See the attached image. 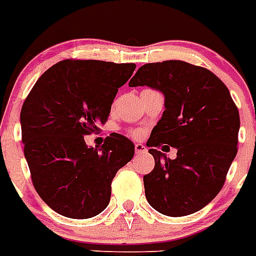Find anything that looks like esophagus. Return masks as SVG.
I'll return each mask as SVG.
<instances>
[{"instance_id":"1","label":"esophagus","mask_w":256,"mask_h":256,"mask_svg":"<svg viewBox=\"0 0 256 256\" xmlns=\"http://www.w3.org/2000/svg\"><path fill=\"white\" fill-rule=\"evenodd\" d=\"M146 146H144V144L142 143H136L135 144V152H136V154H142V153H146Z\"/></svg>"}]
</instances>
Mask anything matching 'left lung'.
Masks as SVG:
<instances>
[{
    "mask_svg": "<svg viewBox=\"0 0 256 256\" xmlns=\"http://www.w3.org/2000/svg\"><path fill=\"white\" fill-rule=\"evenodd\" d=\"M128 86H148L165 98L146 142L154 157L143 178L146 201L168 216L201 210L220 192L237 154L240 114L230 90L208 70L182 60L144 64ZM161 144L176 148L177 158L156 150Z\"/></svg>",
    "mask_w": 256,
    "mask_h": 256,
    "instance_id": "left-lung-1",
    "label": "left lung"
}]
</instances>
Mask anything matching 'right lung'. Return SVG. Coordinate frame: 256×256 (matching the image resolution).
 Listing matches in <instances>:
<instances>
[{
    "mask_svg": "<svg viewBox=\"0 0 256 256\" xmlns=\"http://www.w3.org/2000/svg\"><path fill=\"white\" fill-rule=\"evenodd\" d=\"M134 63L63 60L36 82L20 112L24 157L33 186L58 214L88 219L110 200L116 172L134 157V143L110 134L102 148L84 138L96 132Z\"/></svg>",
    "mask_w": 256,
    "mask_h": 256,
    "instance_id": "add662e5",
    "label": "right lung"
}]
</instances>
